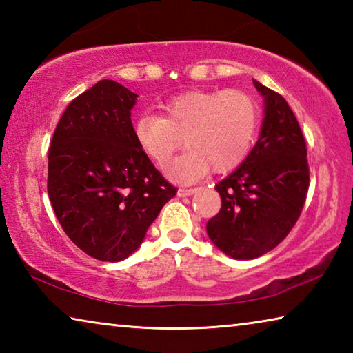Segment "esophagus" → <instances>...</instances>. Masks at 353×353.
<instances>
[{
	"label": "esophagus",
	"mask_w": 353,
	"mask_h": 353,
	"mask_svg": "<svg viewBox=\"0 0 353 353\" xmlns=\"http://www.w3.org/2000/svg\"><path fill=\"white\" fill-rule=\"evenodd\" d=\"M198 188H179L177 190V196H181V198H185V196H191L194 194Z\"/></svg>",
	"instance_id": "1"
}]
</instances>
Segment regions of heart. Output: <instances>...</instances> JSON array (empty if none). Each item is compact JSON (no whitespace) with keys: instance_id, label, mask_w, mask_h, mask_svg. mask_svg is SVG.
I'll return each mask as SVG.
<instances>
[{"instance_id":"obj_1","label":"heart","mask_w":353,"mask_h":353,"mask_svg":"<svg viewBox=\"0 0 353 353\" xmlns=\"http://www.w3.org/2000/svg\"><path fill=\"white\" fill-rule=\"evenodd\" d=\"M160 117L143 113L132 124L134 140L159 168L185 145L187 152L168 174L190 182L213 170L224 174L240 166L255 141L259 104L243 90H190L159 105ZM184 141H181V139Z\"/></svg>"}]
</instances>
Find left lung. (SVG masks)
<instances>
[{"label":"left lung","instance_id":"left-lung-1","mask_svg":"<svg viewBox=\"0 0 353 353\" xmlns=\"http://www.w3.org/2000/svg\"><path fill=\"white\" fill-rule=\"evenodd\" d=\"M254 85L265 97L260 139L240 168L214 187L221 210L207 223L214 246L238 260L256 259L285 240L310 185L307 145L294 113L282 94Z\"/></svg>","mask_w":353,"mask_h":353}]
</instances>
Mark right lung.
<instances>
[{
	"label": "right lung",
	"instance_id": "add662e5",
	"mask_svg": "<svg viewBox=\"0 0 353 353\" xmlns=\"http://www.w3.org/2000/svg\"><path fill=\"white\" fill-rule=\"evenodd\" d=\"M135 101L115 81L94 83L65 109L48 152V196L59 223L101 261L132 254L177 193L134 140Z\"/></svg>",
	"mask_w": 353,
	"mask_h": 353
}]
</instances>
